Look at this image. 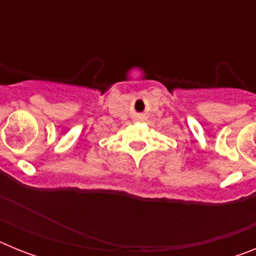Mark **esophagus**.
<instances>
[{
    "label": "esophagus",
    "mask_w": 256,
    "mask_h": 256,
    "mask_svg": "<svg viewBox=\"0 0 256 256\" xmlns=\"http://www.w3.org/2000/svg\"><path fill=\"white\" fill-rule=\"evenodd\" d=\"M140 118H141V116H140Z\"/></svg>",
    "instance_id": "1"
}]
</instances>
